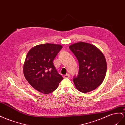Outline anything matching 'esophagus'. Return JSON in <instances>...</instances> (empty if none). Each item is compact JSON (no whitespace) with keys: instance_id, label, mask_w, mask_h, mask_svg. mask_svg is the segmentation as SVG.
Listing matches in <instances>:
<instances>
[{"instance_id":"1","label":"esophagus","mask_w":125,"mask_h":125,"mask_svg":"<svg viewBox=\"0 0 125 125\" xmlns=\"http://www.w3.org/2000/svg\"><path fill=\"white\" fill-rule=\"evenodd\" d=\"M70 77V75L69 74H66V75H65L63 76V78H68Z\"/></svg>"}]
</instances>
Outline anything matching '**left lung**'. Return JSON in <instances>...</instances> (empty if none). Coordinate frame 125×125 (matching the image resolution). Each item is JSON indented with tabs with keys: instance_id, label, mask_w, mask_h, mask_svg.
<instances>
[{
	"instance_id": "1",
	"label": "left lung",
	"mask_w": 125,
	"mask_h": 125,
	"mask_svg": "<svg viewBox=\"0 0 125 125\" xmlns=\"http://www.w3.org/2000/svg\"><path fill=\"white\" fill-rule=\"evenodd\" d=\"M69 48L79 62L78 75L73 79L76 89L83 93L95 90L106 76L107 62L103 53L95 46L82 42Z\"/></svg>"
}]
</instances>
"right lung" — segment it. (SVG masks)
<instances>
[{
    "mask_svg": "<svg viewBox=\"0 0 125 125\" xmlns=\"http://www.w3.org/2000/svg\"><path fill=\"white\" fill-rule=\"evenodd\" d=\"M62 48L59 44L47 43L37 45L28 52L23 66V75L30 85L38 92L51 93L63 79L53 64Z\"/></svg>",
    "mask_w": 125,
    "mask_h": 125,
    "instance_id": "add662e5",
    "label": "right lung"
}]
</instances>
